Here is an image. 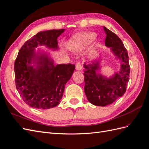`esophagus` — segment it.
<instances>
[{"mask_svg": "<svg viewBox=\"0 0 149 149\" xmlns=\"http://www.w3.org/2000/svg\"><path fill=\"white\" fill-rule=\"evenodd\" d=\"M76 70L78 71H81L82 70V66L79 63H78L76 64Z\"/></svg>", "mask_w": 149, "mask_h": 149, "instance_id": "obj_1", "label": "esophagus"}]
</instances>
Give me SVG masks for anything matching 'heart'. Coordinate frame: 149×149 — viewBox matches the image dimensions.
I'll use <instances>...</instances> for the list:
<instances>
[{
	"instance_id": "1",
	"label": "heart",
	"mask_w": 149,
	"mask_h": 149,
	"mask_svg": "<svg viewBox=\"0 0 149 149\" xmlns=\"http://www.w3.org/2000/svg\"><path fill=\"white\" fill-rule=\"evenodd\" d=\"M97 37L96 33L90 32L75 36L68 43V48L72 51H80L95 40Z\"/></svg>"
}]
</instances>
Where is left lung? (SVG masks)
Returning a JSON list of instances; mask_svg holds the SVG:
<instances>
[{
  "instance_id": "obj_1",
  "label": "left lung",
  "mask_w": 149,
  "mask_h": 149,
  "mask_svg": "<svg viewBox=\"0 0 149 149\" xmlns=\"http://www.w3.org/2000/svg\"><path fill=\"white\" fill-rule=\"evenodd\" d=\"M104 30L106 33L105 45L121 61V68L119 72L107 78L99 73L100 60L84 63L85 95L90 103L98 106H107L123 95L130 71L128 52L121 40L107 28L104 26Z\"/></svg>"
}]
</instances>
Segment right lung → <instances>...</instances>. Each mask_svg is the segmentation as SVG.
<instances>
[{"instance_id": "obj_1", "label": "right lung", "mask_w": 149, "mask_h": 149, "mask_svg": "<svg viewBox=\"0 0 149 149\" xmlns=\"http://www.w3.org/2000/svg\"><path fill=\"white\" fill-rule=\"evenodd\" d=\"M64 30L40 31L25 42L18 53L14 68L16 86L24 102L31 107L47 109L57 106L74 71V64L54 65L48 54L40 49L35 52L38 45L58 50L57 38Z\"/></svg>"}]
</instances>
